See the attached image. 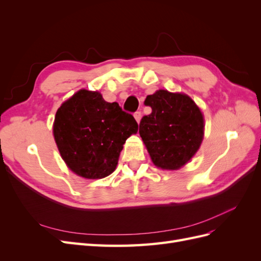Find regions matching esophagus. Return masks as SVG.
<instances>
[{
    "label": "esophagus",
    "instance_id": "esophagus-1",
    "mask_svg": "<svg viewBox=\"0 0 261 261\" xmlns=\"http://www.w3.org/2000/svg\"><path fill=\"white\" fill-rule=\"evenodd\" d=\"M134 117H135V120L137 121V123L140 122V118H141V112L140 111H136L134 113Z\"/></svg>",
    "mask_w": 261,
    "mask_h": 261
}]
</instances>
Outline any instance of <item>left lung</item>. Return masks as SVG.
<instances>
[{
  "label": "left lung",
  "mask_w": 261,
  "mask_h": 261,
  "mask_svg": "<svg viewBox=\"0 0 261 261\" xmlns=\"http://www.w3.org/2000/svg\"><path fill=\"white\" fill-rule=\"evenodd\" d=\"M151 107L143 116L139 134L152 162L164 170H177L192 159L203 138V116L186 94L158 90L145 100Z\"/></svg>",
  "instance_id": "left-lung-1"
}]
</instances>
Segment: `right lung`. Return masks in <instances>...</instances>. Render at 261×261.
Instances as JSON below:
<instances>
[{
	"label": "right lung",
	"instance_id": "right-lung-1",
	"mask_svg": "<svg viewBox=\"0 0 261 261\" xmlns=\"http://www.w3.org/2000/svg\"><path fill=\"white\" fill-rule=\"evenodd\" d=\"M138 124L116 102L80 90L55 114L53 134L63 160L76 174L102 178L115 170L120 152Z\"/></svg>",
	"mask_w": 261,
	"mask_h": 261
}]
</instances>
